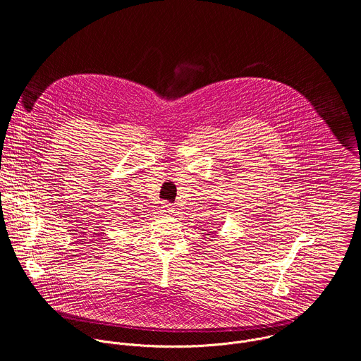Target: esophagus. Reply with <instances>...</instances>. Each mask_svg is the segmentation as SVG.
I'll list each match as a JSON object with an SVG mask.
<instances>
[{
    "instance_id": "esophagus-1",
    "label": "esophagus",
    "mask_w": 361,
    "mask_h": 361,
    "mask_svg": "<svg viewBox=\"0 0 361 361\" xmlns=\"http://www.w3.org/2000/svg\"><path fill=\"white\" fill-rule=\"evenodd\" d=\"M162 208H164V212H166V214H172V212L175 211V208H173V206H172V204H169V203L164 204V206H162Z\"/></svg>"
}]
</instances>
